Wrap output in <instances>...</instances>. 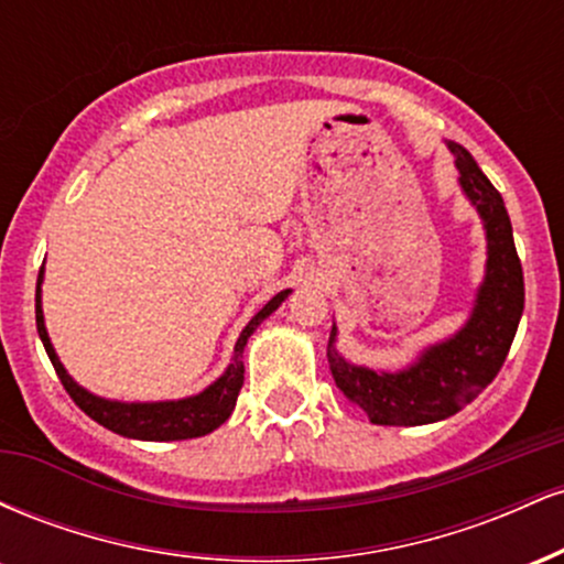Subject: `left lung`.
I'll return each instance as SVG.
<instances>
[{"label":"left lung","instance_id":"left-lung-1","mask_svg":"<svg viewBox=\"0 0 564 564\" xmlns=\"http://www.w3.org/2000/svg\"><path fill=\"white\" fill-rule=\"evenodd\" d=\"M451 153L462 172L458 183L485 223L488 270L467 326L453 339L426 349L419 364L405 371L377 373L364 366H349L334 347L328 349L336 387L364 408L373 424H432L469 405L501 371L525 307L522 264L501 193L485 177L467 148L451 142ZM334 336L336 326L328 345H334Z\"/></svg>","mask_w":564,"mask_h":564}]
</instances>
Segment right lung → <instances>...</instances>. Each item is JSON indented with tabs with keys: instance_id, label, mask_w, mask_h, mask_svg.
<instances>
[{
	"instance_id": "1",
	"label": "right lung",
	"mask_w": 564,
	"mask_h": 564,
	"mask_svg": "<svg viewBox=\"0 0 564 564\" xmlns=\"http://www.w3.org/2000/svg\"><path fill=\"white\" fill-rule=\"evenodd\" d=\"M39 283H42V270H39L36 281V332L42 339L44 349H47L50 360H53L57 379L63 381L66 392L70 394L76 405L87 413L89 419H95L97 424H102L106 430L116 432V435L134 437V440H191V437H204L209 432H215L219 424L228 422V416L236 408L238 392L243 387V347L249 341V336L254 334V328L268 318L270 313L289 296V289L275 294L254 318L249 321V326L243 328L241 336L236 341V352H232V364L228 371L219 377L209 390H204L196 398L185 400H170V403H116V400L97 398V394L82 390L74 379L68 377L66 368L57 360L53 345H50L47 328H44V315H42V294H39Z\"/></svg>"
}]
</instances>
